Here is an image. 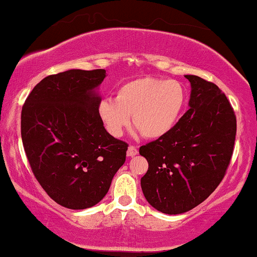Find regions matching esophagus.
<instances>
[{
	"label": "esophagus",
	"mask_w": 257,
	"mask_h": 257,
	"mask_svg": "<svg viewBox=\"0 0 257 257\" xmlns=\"http://www.w3.org/2000/svg\"><path fill=\"white\" fill-rule=\"evenodd\" d=\"M138 154V148L135 146H129L128 151H126V156L128 157H135Z\"/></svg>",
	"instance_id": "obj_1"
}]
</instances>
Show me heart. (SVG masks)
<instances>
[{
	"instance_id": "obj_1",
	"label": "heart",
	"mask_w": 257,
	"mask_h": 257,
	"mask_svg": "<svg viewBox=\"0 0 257 257\" xmlns=\"http://www.w3.org/2000/svg\"><path fill=\"white\" fill-rule=\"evenodd\" d=\"M184 101V88L176 80L141 76L119 85L115 99L104 98L98 112L115 137L122 135L133 115V123L142 137L158 139L176 125Z\"/></svg>"
}]
</instances>
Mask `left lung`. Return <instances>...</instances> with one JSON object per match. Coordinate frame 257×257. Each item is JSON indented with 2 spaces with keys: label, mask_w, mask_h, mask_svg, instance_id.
Wrapping results in <instances>:
<instances>
[{
  "label": "left lung",
  "mask_w": 257,
  "mask_h": 257,
  "mask_svg": "<svg viewBox=\"0 0 257 257\" xmlns=\"http://www.w3.org/2000/svg\"><path fill=\"white\" fill-rule=\"evenodd\" d=\"M191 85L190 109L164 137L140 147L148 170L141 178L151 206L181 214L217 189L230 165L236 139L233 107L215 83L185 75Z\"/></svg>",
  "instance_id": "8db88e82"
}]
</instances>
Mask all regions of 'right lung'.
<instances>
[{
  "label": "right lung",
  "mask_w": 257,
  "mask_h": 257,
  "mask_svg": "<svg viewBox=\"0 0 257 257\" xmlns=\"http://www.w3.org/2000/svg\"><path fill=\"white\" fill-rule=\"evenodd\" d=\"M104 69L46 76L21 111V139L33 175L58 205L85 209L109 191L125 162L128 144L110 135L98 112L94 89Z\"/></svg>",
  "instance_id": "obj_1"
}]
</instances>
